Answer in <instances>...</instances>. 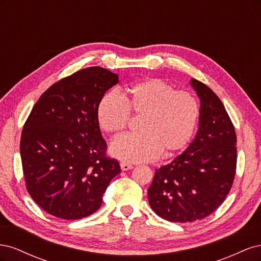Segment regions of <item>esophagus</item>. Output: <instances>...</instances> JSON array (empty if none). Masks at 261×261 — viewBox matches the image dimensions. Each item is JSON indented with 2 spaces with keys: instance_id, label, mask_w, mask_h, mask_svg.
Instances as JSON below:
<instances>
[{
  "instance_id": "esophagus-1",
  "label": "esophagus",
  "mask_w": 261,
  "mask_h": 261,
  "mask_svg": "<svg viewBox=\"0 0 261 261\" xmlns=\"http://www.w3.org/2000/svg\"><path fill=\"white\" fill-rule=\"evenodd\" d=\"M120 165H121L122 171H128V170L133 169V165L129 163H126V162H121Z\"/></svg>"
}]
</instances>
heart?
<instances>
[{"label": "heart", "instance_id": "1", "mask_svg": "<svg viewBox=\"0 0 261 261\" xmlns=\"http://www.w3.org/2000/svg\"><path fill=\"white\" fill-rule=\"evenodd\" d=\"M130 112L143 117L140 134L115 139L110 153L126 162H148L161 153L170 158L183 151L195 133L199 106L191 93L149 78L128 87L125 97L115 91L102 97L97 109L100 127L112 135L121 134L127 127Z\"/></svg>", "mask_w": 261, "mask_h": 261}]
</instances>
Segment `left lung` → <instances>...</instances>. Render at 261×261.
<instances>
[{
	"mask_svg": "<svg viewBox=\"0 0 261 261\" xmlns=\"http://www.w3.org/2000/svg\"><path fill=\"white\" fill-rule=\"evenodd\" d=\"M200 99L199 127L185 151L156 169L148 200L171 222H194L211 215L230 193L236 171V134L226 110L208 86L189 82Z\"/></svg>",
	"mask_w": 261,
	"mask_h": 261,
	"instance_id": "left-lung-1",
	"label": "left lung"
}]
</instances>
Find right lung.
Returning <instances> with one entry per match:
<instances>
[{
    "label": "right lung",
    "mask_w": 261,
    "mask_h": 261,
    "mask_svg": "<svg viewBox=\"0 0 261 261\" xmlns=\"http://www.w3.org/2000/svg\"><path fill=\"white\" fill-rule=\"evenodd\" d=\"M118 76L93 66L45 90L23 125L20 156L31 198L49 215L77 220L96 212L121 172L106 154L97 109Z\"/></svg>",
    "instance_id": "right-lung-1"
}]
</instances>
